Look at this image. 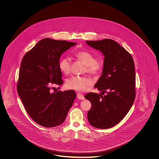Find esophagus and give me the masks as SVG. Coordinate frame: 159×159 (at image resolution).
Returning <instances> with one entry per match:
<instances>
[{
  "instance_id": "obj_1",
  "label": "esophagus",
  "mask_w": 159,
  "mask_h": 159,
  "mask_svg": "<svg viewBox=\"0 0 159 159\" xmlns=\"http://www.w3.org/2000/svg\"><path fill=\"white\" fill-rule=\"evenodd\" d=\"M77 98L79 99H80V100H83V99H84L83 94H82V93H77Z\"/></svg>"
}]
</instances>
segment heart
Returning a JSON list of instances; mask_svg holds the SVG:
<instances>
[{
	"mask_svg": "<svg viewBox=\"0 0 159 159\" xmlns=\"http://www.w3.org/2000/svg\"><path fill=\"white\" fill-rule=\"evenodd\" d=\"M75 57L82 61L86 65L87 72L91 74H97L101 70L103 62L101 60H95L92 53L87 51H80L75 53ZM71 62L70 58L64 57L61 59L59 62V68L65 75H68L70 72ZM91 79L86 76H71L66 80V86L68 89L77 91H86L91 85Z\"/></svg>",
	"mask_w": 159,
	"mask_h": 159,
	"instance_id": "b5f03b06",
	"label": "heart"
}]
</instances>
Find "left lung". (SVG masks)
Returning <instances> with one entry per match:
<instances>
[{"instance_id": "left-lung-1", "label": "left lung", "mask_w": 159, "mask_h": 159, "mask_svg": "<svg viewBox=\"0 0 159 159\" xmlns=\"http://www.w3.org/2000/svg\"><path fill=\"white\" fill-rule=\"evenodd\" d=\"M86 42L104 56L102 74L94 88L101 93H107L102 96L101 93L91 92L84 96L92 105L88 112V119L95 128H110L125 117L134 102V62L131 55L113 40Z\"/></svg>"}]
</instances>
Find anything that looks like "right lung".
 Instances as JSON below:
<instances>
[{"mask_svg": "<svg viewBox=\"0 0 159 159\" xmlns=\"http://www.w3.org/2000/svg\"><path fill=\"white\" fill-rule=\"evenodd\" d=\"M76 44L45 38L23 57L17 83L18 93L31 118L42 126L51 128L61 125L76 98L73 90L51 92L50 85L63 83L60 58Z\"/></svg>", "mask_w": 159, "mask_h": 159, "instance_id": "1", "label": "right lung"}]
</instances>
